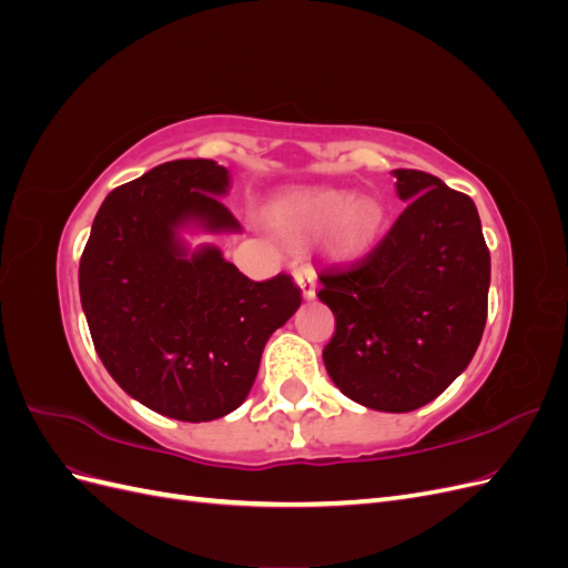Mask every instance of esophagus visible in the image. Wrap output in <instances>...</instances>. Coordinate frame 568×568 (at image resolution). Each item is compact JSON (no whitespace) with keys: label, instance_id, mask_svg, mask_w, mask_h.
<instances>
[{"label":"esophagus","instance_id":"34e87169","mask_svg":"<svg viewBox=\"0 0 568 568\" xmlns=\"http://www.w3.org/2000/svg\"><path fill=\"white\" fill-rule=\"evenodd\" d=\"M296 282H298V286H301V291H303V296H305L307 301H313L315 294H317V288H315L317 274H315V270H313L311 265L298 267V270H296Z\"/></svg>","mask_w":568,"mask_h":568}]
</instances>
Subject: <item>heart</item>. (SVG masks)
<instances>
[{
	"mask_svg": "<svg viewBox=\"0 0 568 568\" xmlns=\"http://www.w3.org/2000/svg\"><path fill=\"white\" fill-rule=\"evenodd\" d=\"M384 205L369 194L351 196L343 189L313 186L284 196L272 209V222L291 239H307L329 227V246L351 255L365 251L384 230Z\"/></svg>",
	"mask_w": 568,
	"mask_h": 568,
	"instance_id": "1",
	"label": "heart"
}]
</instances>
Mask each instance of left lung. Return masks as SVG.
<instances>
[{
	"label": "left lung",
	"instance_id": "left-lung-1",
	"mask_svg": "<svg viewBox=\"0 0 568 568\" xmlns=\"http://www.w3.org/2000/svg\"><path fill=\"white\" fill-rule=\"evenodd\" d=\"M407 203L348 270L320 272L336 332L332 382L379 412H412L467 369L488 315L490 253L474 201L422 170H393Z\"/></svg>",
	"mask_w": 568,
	"mask_h": 568
}]
</instances>
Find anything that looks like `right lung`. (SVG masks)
<instances>
[{"label": "right lung", "instance_id": "1", "mask_svg": "<svg viewBox=\"0 0 568 568\" xmlns=\"http://www.w3.org/2000/svg\"><path fill=\"white\" fill-rule=\"evenodd\" d=\"M230 170L209 159L156 165L113 192L80 257V301L101 363L170 419L213 422L246 400L267 338L298 311L288 274L251 282L213 244L239 234L222 203Z\"/></svg>", "mask_w": 568, "mask_h": 568}]
</instances>
